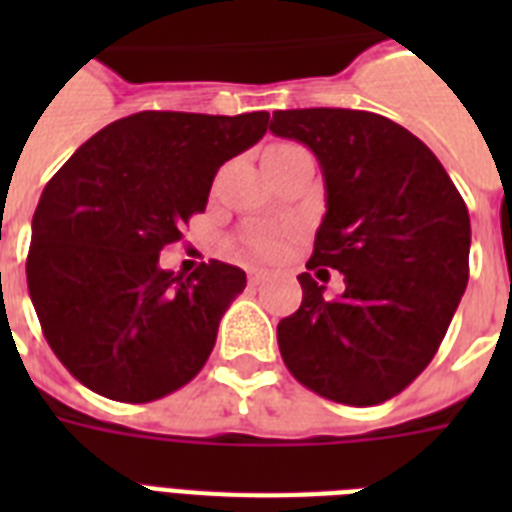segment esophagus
Instances as JSON below:
<instances>
[{"instance_id": "obj_1", "label": "esophagus", "mask_w": 512, "mask_h": 512, "mask_svg": "<svg viewBox=\"0 0 512 512\" xmlns=\"http://www.w3.org/2000/svg\"><path fill=\"white\" fill-rule=\"evenodd\" d=\"M265 279H268V276H265L263 271H255V268L249 271V287H260Z\"/></svg>"}]
</instances>
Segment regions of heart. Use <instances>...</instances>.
<instances>
[{
	"label": "heart",
	"instance_id": "heart-1",
	"mask_svg": "<svg viewBox=\"0 0 512 512\" xmlns=\"http://www.w3.org/2000/svg\"><path fill=\"white\" fill-rule=\"evenodd\" d=\"M273 148H287V146H273ZM292 236L279 228H252L241 236V247L249 257H255L260 263H273L289 252Z\"/></svg>",
	"mask_w": 512,
	"mask_h": 512
}]
</instances>
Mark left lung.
Returning <instances> with one entry per match:
<instances>
[{
    "label": "left lung",
    "mask_w": 512,
    "mask_h": 512,
    "mask_svg": "<svg viewBox=\"0 0 512 512\" xmlns=\"http://www.w3.org/2000/svg\"><path fill=\"white\" fill-rule=\"evenodd\" d=\"M271 132L311 148L327 185L297 276L303 303L279 321L281 358L329 401L382 404L417 380L452 324L470 273L468 207L436 154L380 114L292 108L273 114ZM327 267L346 281L335 301L315 281Z\"/></svg>",
    "instance_id": "obj_1"
}]
</instances>
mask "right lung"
<instances>
[{
    "mask_svg": "<svg viewBox=\"0 0 512 512\" xmlns=\"http://www.w3.org/2000/svg\"><path fill=\"white\" fill-rule=\"evenodd\" d=\"M265 130V111H140L92 135L44 185L28 295L52 353L82 385L148 404L207 364L247 273L220 260L172 273L159 252L207 209L217 170Z\"/></svg>",
    "mask_w": 512,
    "mask_h": 512,
    "instance_id": "1",
    "label": "right lung"
}]
</instances>
